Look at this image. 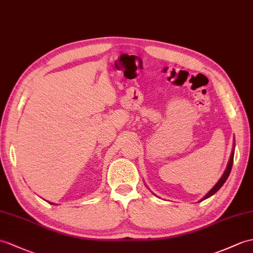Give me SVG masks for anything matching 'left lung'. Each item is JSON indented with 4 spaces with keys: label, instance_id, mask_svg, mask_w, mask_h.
Returning a JSON list of instances; mask_svg holds the SVG:
<instances>
[{
    "label": "left lung",
    "instance_id": "obj_1",
    "mask_svg": "<svg viewBox=\"0 0 253 253\" xmlns=\"http://www.w3.org/2000/svg\"><path fill=\"white\" fill-rule=\"evenodd\" d=\"M234 152H235V143H234V145H233V150H232V153H231V156H230V161H228V163H227V166H226V169H225V171L223 172V174H222V177L220 178V180L216 182V184L212 187V189H211L206 195H205L201 201L199 202H202V201H205V199H207V198H209L210 196H212V195H214V194L218 192L221 187H222V185L225 183V181H226V179L228 178V175H230V173H231V170H232V166H233V161H234Z\"/></svg>",
    "mask_w": 253,
    "mask_h": 253
}]
</instances>
